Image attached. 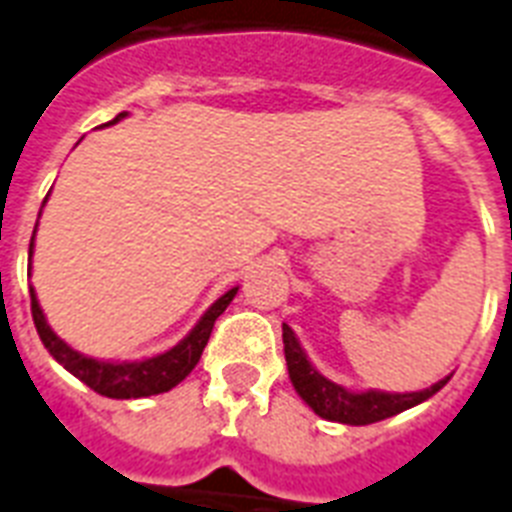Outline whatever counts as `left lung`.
<instances>
[{
	"instance_id": "obj_1",
	"label": "left lung",
	"mask_w": 512,
	"mask_h": 512,
	"mask_svg": "<svg viewBox=\"0 0 512 512\" xmlns=\"http://www.w3.org/2000/svg\"><path fill=\"white\" fill-rule=\"evenodd\" d=\"M284 356H287L289 380L295 385L305 404L313 412L332 422H345V425H372V422L388 420L393 414L412 409V406L428 401L433 393L444 388L449 377L436 385H430L417 393H382V390H366V393H350L337 382L327 380L324 374L313 369V364L300 348L295 332L284 324Z\"/></svg>"
}]
</instances>
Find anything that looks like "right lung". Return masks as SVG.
Instances as JSON below:
<instances>
[{"label": "right lung", "mask_w": 512, "mask_h": 512, "mask_svg": "<svg viewBox=\"0 0 512 512\" xmlns=\"http://www.w3.org/2000/svg\"><path fill=\"white\" fill-rule=\"evenodd\" d=\"M124 116H127V111L108 124H116ZM31 249H34V236H31V244H28V255H31ZM236 292H239V287L228 289L220 300H215L212 308L201 316L199 324L191 329V335L183 337L175 348H170L167 353H159L154 358L130 361V364L127 361L124 364L98 361V358L82 356L79 350L68 348L66 342L52 332L47 319H44L42 308L36 303L34 289H31V316H34V327L39 332V337H42L44 348L50 350V356L58 364H63V369H68L74 377H79L87 388H92L95 393L108 398H143L156 396V393H167V390L175 388L177 382H183L191 374L193 366L199 364L201 350H204L209 335H212L217 316L228 308V303L236 297Z\"/></svg>", "instance_id": "1"}]
</instances>
